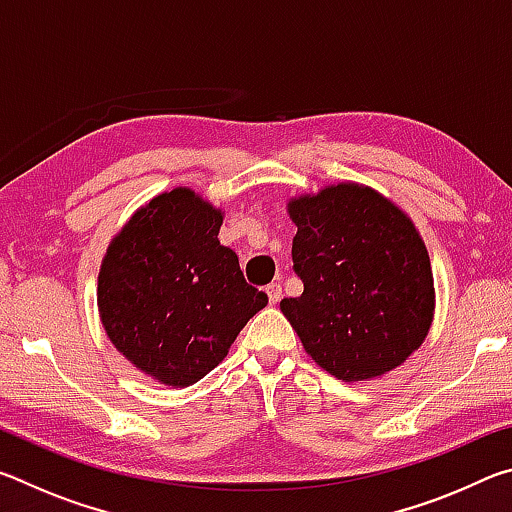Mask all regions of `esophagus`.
Instances as JSON below:
<instances>
[{"instance_id":"esophagus-1","label":"esophagus","mask_w":512,"mask_h":512,"mask_svg":"<svg viewBox=\"0 0 512 512\" xmlns=\"http://www.w3.org/2000/svg\"><path fill=\"white\" fill-rule=\"evenodd\" d=\"M266 293H268V300H271V305H277V302L282 300V284L280 282H271L266 287Z\"/></svg>"}]
</instances>
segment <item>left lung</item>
I'll use <instances>...</instances> for the list:
<instances>
[{
  "label": "left lung",
  "mask_w": 512,
  "mask_h": 512,
  "mask_svg": "<svg viewBox=\"0 0 512 512\" xmlns=\"http://www.w3.org/2000/svg\"><path fill=\"white\" fill-rule=\"evenodd\" d=\"M293 271L305 284L282 314L320 368L343 381L393 370L424 341L433 316L429 255L384 196L343 183L291 201Z\"/></svg>",
  "instance_id": "obj_1"
}]
</instances>
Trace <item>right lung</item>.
Instances as JSON below:
<instances>
[{
  "instance_id": "right-lung-1",
  "label": "right lung",
  "mask_w": 512,
  "mask_h": 512,
  "mask_svg": "<svg viewBox=\"0 0 512 512\" xmlns=\"http://www.w3.org/2000/svg\"><path fill=\"white\" fill-rule=\"evenodd\" d=\"M221 221L194 192L173 189L142 207L103 259L99 311L110 341L167 386H189L219 366L268 305L235 250L219 244Z\"/></svg>"
}]
</instances>
